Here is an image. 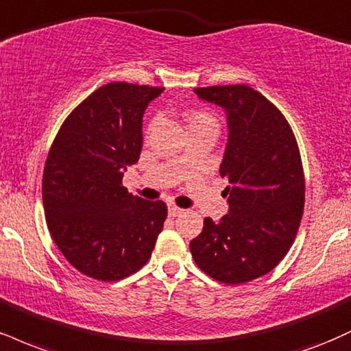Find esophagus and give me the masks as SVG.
I'll return each instance as SVG.
<instances>
[{
	"instance_id": "esophagus-1",
	"label": "esophagus",
	"mask_w": 351,
	"mask_h": 351,
	"mask_svg": "<svg viewBox=\"0 0 351 351\" xmlns=\"http://www.w3.org/2000/svg\"><path fill=\"white\" fill-rule=\"evenodd\" d=\"M181 213H183V209L178 208V206H176V204H173V202H170V204H168V216H170V217L180 216Z\"/></svg>"
}]
</instances>
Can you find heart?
<instances>
[{
    "mask_svg": "<svg viewBox=\"0 0 351 351\" xmlns=\"http://www.w3.org/2000/svg\"><path fill=\"white\" fill-rule=\"evenodd\" d=\"M186 122L189 129L202 128V125H214V128H217L216 117L208 111H202V109H199V111L189 112L186 116Z\"/></svg>",
    "mask_w": 351,
    "mask_h": 351,
    "instance_id": "obj_1",
    "label": "heart"
}]
</instances>
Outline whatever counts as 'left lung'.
Instances as JSON below:
<instances>
[{
  "label": "left lung",
  "instance_id": "obj_1",
  "mask_svg": "<svg viewBox=\"0 0 351 351\" xmlns=\"http://www.w3.org/2000/svg\"><path fill=\"white\" fill-rule=\"evenodd\" d=\"M194 93L227 112L221 176L230 183V209L219 223L206 217L189 250L210 278L242 285L271 271L296 239L306 193L301 152L282 112L248 84Z\"/></svg>",
  "mask_w": 351,
  "mask_h": 351
}]
</instances>
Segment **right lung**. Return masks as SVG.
<instances>
[{
	"label": "right lung",
	"mask_w": 351,
	"mask_h": 351,
	"mask_svg": "<svg viewBox=\"0 0 351 351\" xmlns=\"http://www.w3.org/2000/svg\"><path fill=\"white\" fill-rule=\"evenodd\" d=\"M163 88L125 82L93 91L55 135L42 176L45 221L80 273L119 281L150 260L168 209L122 186L142 150V116Z\"/></svg>",
	"instance_id": "1"
}]
</instances>
